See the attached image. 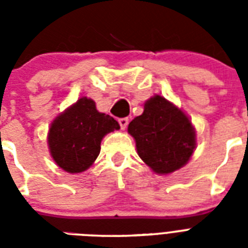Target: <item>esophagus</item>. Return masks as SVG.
I'll list each match as a JSON object with an SVG mask.
<instances>
[{
  "instance_id": "esophagus-1",
  "label": "esophagus",
  "mask_w": 248,
  "mask_h": 248,
  "mask_svg": "<svg viewBox=\"0 0 248 248\" xmlns=\"http://www.w3.org/2000/svg\"><path fill=\"white\" fill-rule=\"evenodd\" d=\"M118 124H120L121 128H122V130H124V128L127 127L128 118H120V120H118Z\"/></svg>"
}]
</instances>
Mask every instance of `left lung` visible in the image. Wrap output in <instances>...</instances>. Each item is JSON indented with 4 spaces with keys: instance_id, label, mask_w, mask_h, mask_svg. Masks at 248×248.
Masks as SVG:
<instances>
[{
    "instance_id": "1",
    "label": "left lung",
    "mask_w": 248,
    "mask_h": 248,
    "mask_svg": "<svg viewBox=\"0 0 248 248\" xmlns=\"http://www.w3.org/2000/svg\"><path fill=\"white\" fill-rule=\"evenodd\" d=\"M127 131L140 158L159 175L186 165L196 148V131L188 116L159 95L145 101L143 114L130 122Z\"/></svg>"
}]
</instances>
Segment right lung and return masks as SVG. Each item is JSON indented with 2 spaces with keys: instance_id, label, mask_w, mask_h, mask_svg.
<instances>
[{
  "instance_id": "right-lung-1",
  "label": "right lung",
  "mask_w": 248,
  "mask_h": 248,
  "mask_svg": "<svg viewBox=\"0 0 248 248\" xmlns=\"http://www.w3.org/2000/svg\"><path fill=\"white\" fill-rule=\"evenodd\" d=\"M118 128L120 124L113 117L97 112L93 99L81 97L52 121L48 149L60 169L71 173L82 172L97 158L103 138Z\"/></svg>"
}]
</instances>
